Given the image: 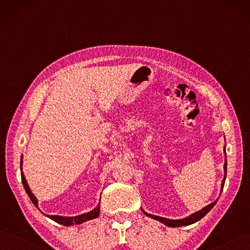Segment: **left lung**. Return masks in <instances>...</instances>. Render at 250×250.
Wrapping results in <instances>:
<instances>
[{
	"instance_id": "1",
	"label": "left lung",
	"mask_w": 250,
	"mask_h": 250,
	"mask_svg": "<svg viewBox=\"0 0 250 250\" xmlns=\"http://www.w3.org/2000/svg\"><path fill=\"white\" fill-rule=\"evenodd\" d=\"M224 152H225V166H224V169H225V176H224V179H223V183H221V191H223V188H224V186H225V181H226V177H227V153H226V146L224 147ZM218 200L212 202L211 204L207 205L206 207H204L203 209L195 212V213L190 214L189 216L186 217V218H182V219H169V218H165V217H161V216H156V215H152V214H149L147 213V212H145L143 209V213L148 216V217H151L155 220H159L161 221L162 224L166 225L167 227H171V228H178V227H182V226H189V225H192L197 223V221H199L201 218L204 217L208 212L213 208L215 206V204L217 203Z\"/></svg>"
}]
</instances>
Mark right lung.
I'll return each instance as SVG.
<instances>
[{
	"mask_svg": "<svg viewBox=\"0 0 250 250\" xmlns=\"http://www.w3.org/2000/svg\"><path fill=\"white\" fill-rule=\"evenodd\" d=\"M22 156H21V181H22V184H23V188L27 193V196L30 197L31 201L33 202V204L38 208V200L36 199V197L34 196V193L32 192L29 184H27L26 182V179L24 177V174L22 172ZM39 209V208H38ZM43 213V212H42ZM44 214V213H43ZM100 214V203L99 205L95 208L92 209L91 211L89 212H86V213H83V214H80V215H76V216H61V215H48V214H44L47 217H49L50 219L54 220L55 223H58L60 225H62V226H73V225H80L82 223H84V221H87V220H90V219H94V218H97Z\"/></svg>",
	"mask_w": 250,
	"mask_h": 250,
	"instance_id": "obj_1",
	"label": "right lung"
}]
</instances>
